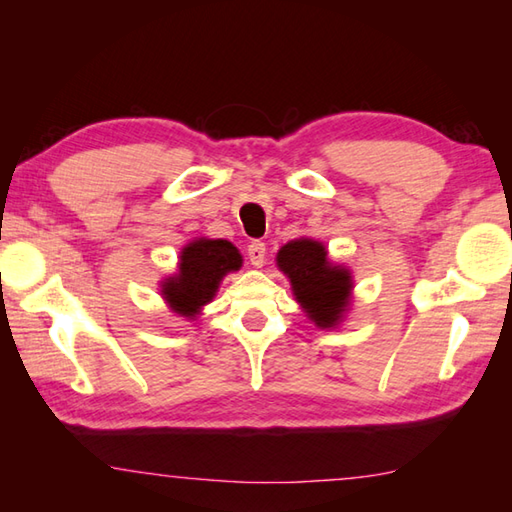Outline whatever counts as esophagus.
Returning a JSON list of instances; mask_svg holds the SVG:
<instances>
[{"label":"esophagus","mask_w":512,"mask_h":512,"mask_svg":"<svg viewBox=\"0 0 512 512\" xmlns=\"http://www.w3.org/2000/svg\"><path fill=\"white\" fill-rule=\"evenodd\" d=\"M248 259L255 268H262L266 264V244L264 242H253L248 246Z\"/></svg>","instance_id":"obj_1"}]
</instances>
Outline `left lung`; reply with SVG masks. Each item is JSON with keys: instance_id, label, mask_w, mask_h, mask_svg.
Listing matches in <instances>:
<instances>
[{"instance_id": "left-lung-1", "label": "left lung", "mask_w": 512, "mask_h": 512, "mask_svg": "<svg viewBox=\"0 0 512 512\" xmlns=\"http://www.w3.org/2000/svg\"><path fill=\"white\" fill-rule=\"evenodd\" d=\"M275 262L288 277L303 314L321 330L339 328L352 308V270L332 262L328 248L312 237L281 246Z\"/></svg>"}]
</instances>
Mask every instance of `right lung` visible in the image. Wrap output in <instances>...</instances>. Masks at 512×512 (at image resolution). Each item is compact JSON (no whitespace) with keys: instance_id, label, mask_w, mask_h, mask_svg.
I'll list each match as a JSON object with an SVG mask.
<instances>
[{"instance_id":"1","label":"right lung","mask_w":512,"mask_h":512,"mask_svg":"<svg viewBox=\"0 0 512 512\" xmlns=\"http://www.w3.org/2000/svg\"><path fill=\"white\" fill-rule=\"evenodd\" d=\"M242 253L228 239L195 237L182 246L176 273L160 281V297L178 317L195 321L228 273L242 268Z\"/></svg>"}]
</instances>
